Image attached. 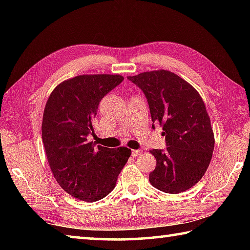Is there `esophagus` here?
I'll use <instances>...</instances> for the list:
<instances>
[{
	"label": "esophagus",
	"mask_w": 250,
	"mask_h": 250,
	"mask_svg": "<svg viewBox=\"0 0 250 250\" xmlns=\"http://www.w3.org/2000/svg\"><path fill=\"white\" fill-rule=\"evenodd\" d=\"M141 153H142V150H132V156H133V157L140 156Z\"/></svg>",
	"instance_id": "34e87169"
}]
</instances>
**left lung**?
Instances as JSON below:
<instances>
[{"label": "left lung", "instance_id": "left-lung-1", "mask_svg": "<svg viewBox=\"0 0 250 250\" xmlns=\"http://www.w3.org/2000/svg\"><path fill=\"white\" fill-rule=\"evenodd\" d=\"M145 94L152 120L166 136L167 148L152 149L156 168L153 187L167 193L190 189L203 177L213 156L215 139L210 119L198 91L169 71H152L126 77Z\"/></svg>", "mask_w": 250, "mask_h": 250}]
</instances>
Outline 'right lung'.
Returning a JSON list of instances; mask_svg holds the SVG:
<instances>
[{
    "instance_id": "1",
    "label": "right lung",
    "mask_w": 250,
    "mask_h": 250,
    "mask_svg": "<svg viewBox=\"0 0 250 250\" xmlns=\"http://www.w3.org/2000/svg\"><path fill=\"white\" fill-rule=\"evenodd\" d=\"M120 75H81L61 83L47 101L42 137L49 167L61 188L74 198L95 202L116 186L131 150L98 146L92 121L106 94L120 84Z\"/></svg>"
}]
</instances>
